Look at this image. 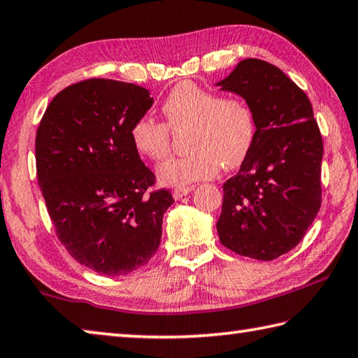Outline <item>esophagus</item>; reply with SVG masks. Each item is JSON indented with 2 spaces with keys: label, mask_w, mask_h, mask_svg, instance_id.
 I'll use <instances>...</instances> for the list:
<instances>
[{
  "label": "esophagus",
  "mask_w": 358,
  "mask_h": 358,
  "mask_svg": "<svg viewBox=\"0 0 358 358\" xmlns=\"http://www.w3.org/2000/svg\"><path fill=\"white\" fill-rule=\"evenodd\" d=\"M194 189V186H181V187H175L173 189V199L175 200H180L183 199L187 194H191Z\"/></svg>",
  "instance_id": "esophagus-1"
}]
</instances>
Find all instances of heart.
<instances>
[{"mask_svg":"<svg viewBox=\"0 0 358 358\" xmlns=\"http://www.w3.org/2000/svg\"><path fill=\"white\" fill-rule=\"evenodd\" d=\"M162 114L171 129H186L189 152L169 158L157 169L167 186H185L214 177L222 166L236 169L244 162L257 134L255 117L241 99H220L192 83H180L162 103ZM134 150L159 161L169 152V129L148 117L136 120L129 131Z\"/></svg>","mask_w":358,"mask_h":358,"instance_id":"b5f03b06","label":"heart"}]
</instances>
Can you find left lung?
Returning <instances> with one entry per match:
<instances>
[{"label": "left lung", "instance_id": "1", "mask_svg": "<svg viewBox=\"0 0 358 358\" xmlns=\"http://www.w3.org/2000/svg\"><path fill=\"white\" fill-rule=\"evenodd\" d=\"M245 100L257 134L227 180L219 239L238 255L271 262L301 243L321 206L322 138L303 90L262 59H244L216 83Z\"/></svg>", "mask_w": 358, "mask_h": 358}]
</instances>
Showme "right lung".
I'll return each mask as SVG.
<instances>
[{
	"label": "right lung",
	"instance_id": "1",
	"mask_svg": "<svg viewBox=\"0 0 358 358\" xmlns=\"http://www.w3.org/2000/svg\"><path fill=\"white\" fill-rule=\"evenodd\" d=\"M152 105L144 87L92 78L61 90L37 129V180L56 235L100 275L145 266L173 203L171 191L148 192L155 175L129 138Z\"/></svg>",
	"mask_w": 358,
	"mask_h": 358
}]
</instances>
